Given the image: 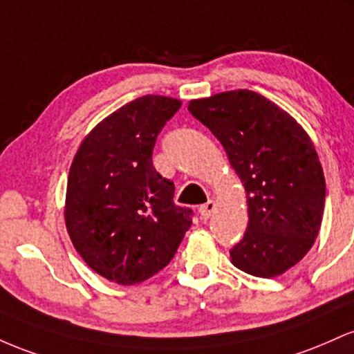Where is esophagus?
Returning <instances> with one entry per match:
<instances>
[{
  "mask_svg": "<svg viewBox=\"0 0 354 354\" xmlns=\"http://www.w3.org/2000/svg\"><path fill=\"white\" fill-rule=\"evenodd\" d=\"M216 207H217V205H216V202H214V201H207L204 205H201V209H198V212H201L202 219L207 221L209 217L214 214V210H216Z\"/></svg>",
  "mask_w": 354,
  "mask_h": 354,
  "instance_id": "esophagus-1",
  "label": "esophagus"
}]
</instances>
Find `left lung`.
Here are the masks:
<instances>
[{"mask_svg":"<svg viewBox=\"0 0 354 354\" xmlns=\"http://www.w3.org/2000/svg\"><path fill=\"white\" fill-rule=\"evenodd\" d=\"M189 112L217 137L248 198V229L230 263L276 277L308 254L323 221V167L306 130L286 110L251 90L189 102Z\"/></svg>","mask_w":354,"mask_h":354,"instance_id":"8db88e82","label":"left lung"}]
</instances>
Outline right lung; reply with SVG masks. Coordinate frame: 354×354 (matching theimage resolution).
<instances>
[{
  "label": "right lung",
  "mask_w": 354,
  "mask_h": 354,
  "mask_svg": "<svg viewBox=\"0 0 354 354\" xmlns=\"http://www.w3.org/2000/svg\"><path fill=\"white\" fill-rule=\"evenodd\" d=\"M182 102L145 95L90 130L71 162L65 224L88 268L122 286L164 269L190 227L174 204V182L153 169L157 135Z\"/></svg>",
  "instance_id": "right-lung-1"
}]
</instances>
